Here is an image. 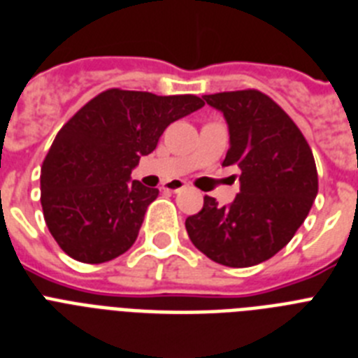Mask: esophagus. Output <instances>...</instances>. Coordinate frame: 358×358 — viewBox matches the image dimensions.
I'll return each instance as SVG.
<instances>
[{"instance_id": "obj_1", "label": "esophagus", "mask_w": 358, "mask_h": 358, "mask_svg": "<svg viewBox=\"0 0 358 358\" xmlns=\"http://www.w3.org/2000/svg\"><path fill=\"white\" fill-rule=\"evenodd\" d=\"M184 187H185L184 182H176V180H174V182H169V184L164 185L165 191H169V193H180V191H182V189H184Z\"/></svg>"}]
</instances>
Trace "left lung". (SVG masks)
<instances>
[{"label":"left lung","instance_id":"left-lung-1","mask_svg":"<svg viewBox=\"0 0 358 358\" xmlns=\"http://www.w3.org/2000/svg\"><path fill=\"white\" fill-rule=\"evenodd\" d=\"M229 125L222 165L240 169V193L220 207L203 196L202 211L185 229L206 257L229 267H249L276 255L295 236L318 193L311 147L280 105L257 89L206 94Z\"/></svg>","mask_w":358,"mask_h":358}]
</instances>
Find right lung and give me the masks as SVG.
<instances>
[{
  "label": "right lung",
  "mask_w": 358,
  "mask_h": 358,
  "mask_svg": "<svg viewBox=\"0 0 358 358\" xmlns=\"http://www.w3.org/2000/svg\"><path fill=\"white\" fill-rule=\"evenodd\" d=\"M203 105L194 94L107 89L59 129L41 165V207L69 257L109 262L134 244L158 189L131 180V171L167 125Z\"/></svg>",
  "instance_id": "right-lung-1"
}]
</instances>
